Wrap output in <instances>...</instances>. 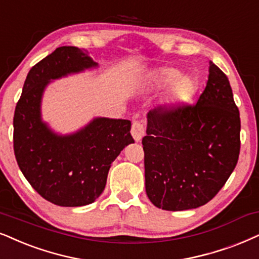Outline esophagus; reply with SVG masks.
<instances>
[{
  "mask_svg": "<svg viewBox=\"0 0 259 259\" xmlns=\"http://www.w3.org/2000/svg\"><path fill=\"white\" fill-rule=\"evenodd\" d=\"M145 134H146V130H145V125H143V123L140 122V120H134L133 126H132V135L134 137V140H135L136 142H139V141L142 140V137L145 136Z\"/></svg>",
  "mask_w": 259,
  "mask_h": 259,
  "instance_id": "34e87169",
  "label": "esophagus"
}]
</instances>
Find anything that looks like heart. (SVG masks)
Instances as JSON below:
<instances>
[{
  "mask_svg": "<svg viewBox=\"0 0 259 259\" xmlns=\"http://www.w3.org/2000/svg\"><path fill=\"white\" fill-rule=\"evenodd\" d=\"M179 76V71L173 69V68H161L153 74V83L156 88H165L168 84L177 79ZM176 81V80H175ZM195 86L191 78L182 77L172 84L171 90L167 94L166 103L168 105H178V104L184 103L189 98H191L194 93Z\"/></svg>",
  "mask_w": 259,
  "mask_h": 259,
  "instance_id": "heart-1",
  "label": "heart"
}]
</instances>
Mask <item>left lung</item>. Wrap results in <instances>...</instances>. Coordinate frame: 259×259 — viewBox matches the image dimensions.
Returning a JSON list of instances; mask_svg holds the SVG:
<instances>
[{
	"mask_svg": "<svg viewBox=\"0 0 259 259\" xmlns=\"http://www.w3.org/2000/svg\"><path fill=\"white\" fill-rule=\"evenodd\" d=\"M146 192L163 210L198 208L220 191L240 152V117L224 71L209 62L195 105L160 106L147 114Z\"/></svg>",
	"mask_w": 259,
	"mask_h": 259,
	"instance_id": "8db88e82",
	"label": "left lung"
}]
</instances>
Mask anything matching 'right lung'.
Here are the masks:
<instances>
[{
  "label": "right lung",
  "instance_id": "obj_1",
  "mask_svg": "<svg viewBox=\"0 0 259 259\" xmlns=\"http://www.w3.org/2000/svg\"><path fill=\"white\" fill-rule=\"evenodd\" d=\"M96 67L86 50L57 48L29 70L15 107L13 142L19 167L42 198L61 207L96 201L111 163L134 143L127 119L99 117L70 135H58L42 122L41 98L50 81Z\"/></svg>",
  "mask_w": 259,
  "mask_h": 259
}]
</instances>
